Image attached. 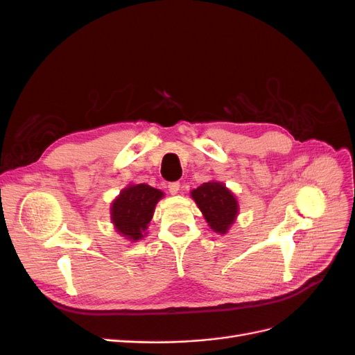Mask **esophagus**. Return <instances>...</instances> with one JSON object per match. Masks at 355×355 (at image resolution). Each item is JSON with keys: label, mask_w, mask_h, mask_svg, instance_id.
Instances as JSON below:
<instances>
[{"label": "esophagus", "mask_w": 355, "mask_h": 355, "mask_svg": "<svg viewBox=\"0 0 355 355\" xmlns=\"http://www.w3.org/2000/svg\"><path fill=\"white\" fill-rule=\"evenodd\" d=\"M180 189V184L179 182H171V184H168V192L171 196H176L178 192Z\"/></svg>", "instance_id": "34e87169"}]
</instances>
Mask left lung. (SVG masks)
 Listing matches in <instances>:
<instances>
[{
  "label": "left lung",
  "instance_id": "1",
  "mask_svg": "<svg viewBox=\"0 0 355 355\" xmlns=\"http://www.w3.org/2000/svg\"><path fill=\"white\" fill-rule=\"evenodd\" d=\"M209 227L220 235L227 234L239 216V201L223 182L210 180L191 191Z\"/></svg>",
  "mask_w": 355,
  "mask_h": 355
}]
</instances>
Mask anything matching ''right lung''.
Instances as JSON below:
<instances>
[{
	"instance_id": "1",
	"label": "right lung",
	"mask_w": 355,
	"mask_h": 355,
	"mask_svg": "<svg viewBox=\"0 0 355 355\" xmlns=\"http://www.w3.org/2000/svg\"><path fill=\"white\" fill-rule=\"evenodd\" d=\"M164 192L146 184H128L111 202L114 230L128 241H139L146 235L157 202Z\"/></svg>"
}]
</instances>
